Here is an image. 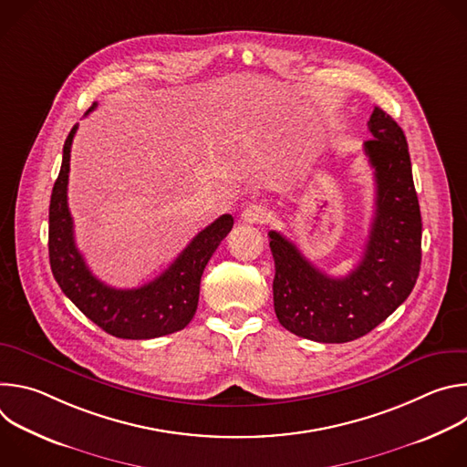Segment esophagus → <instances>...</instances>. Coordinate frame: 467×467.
Segmentation results:
<instances>
[{
	"instance_id": "1",
	"label": "esophagus",
	"mask_w": 467,
	"mask_h": 467,
	"mask_svg": "<svg viewBox=\"0 0 467 467\" xmlns=\"http://www.w3.org/2000/svg\"><path fill=\"white\" fill-rule=\"evenodd\" d=\"M268 218H270V211L264 205H249L242 211V220L245 223H264Z\"/></svg>"
}]
</instances>
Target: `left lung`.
<instances>
[{"label": "left lung", "mask_w": 467, "mask_h": 467, "mask_svg": "<svg viewBox=\"0 0 467 467\" xmlns=\"http://www.w3.org/2000/svg\"><path fill=\"white\" fill-rule=\"evenodd\" d=\"M364 153L375 175V216L362 260L346 277H330L294 242L270 231L275 260L274 306L294 335L344 344L382 323L412 292L421 265V213L403 129L375 107Z\"/></svg>", "instance_id": "8db88e82"}]
</instances>
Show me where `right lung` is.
<instances>
[{
    "instance_id": "add662e5",
    "label": "right lung",
    "mask_w": 467,
    "mask_h": 467,
    "mask_svg": "<svg viewBox=\"0 0 467 467\" xmlns=\"http://www.w3.org/2000/svg\"><path fill=\"white\" fill-rule=\"evenodd\" d=\"M96 109V103L90 110ZM88 110V112H90ZM87 112V114H88ZM78 125L62 148V164L49 202V264L55 281L88 319L109 335L125 340H150L184 328L197 308L199 283L207 262L233 229V216L223 214L182 249L155 281L130 290L101 283L76 245L74 220L68 209L70 150Z\"/></svg>"
}]
</instances>
